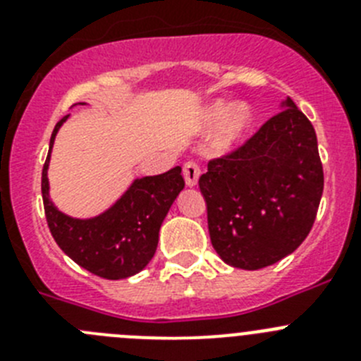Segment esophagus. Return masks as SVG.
<instances>
[{
    "mask_svg": "<svg viewBox=\"0 0 361 361\" xmlns=\"http://www.w3.org/2000/svg\"><path fill=\"white\" fill-rule=\"evenodd\" d=\"M183 173H184V180H186V184L190 188L197 186V183H199V177H200V168L197 162H186V164L183 166Z\"/></svg>",
    "mask_w": 361,
    "mask_h": 361,
    "instance_id": "esophagus-1",
    "label": "esophagus"
}]
</instances>
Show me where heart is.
<instances>
[{"label":"heart","mask_w":361,"mask_h":361,"mask_svg":"<svg viewBox=\"0 0 361 361\" xmlns=\"http://www.w3.org/2000/svg\"><path fill=\"white\" fill-rule=\"evenodd\" d=\"M226 118L222 128L219 130L215 139V149L219 153H228L237 148L244 141L245 133L250 132L251 124H253V116L247 106L233 108L231 103L219 101L212 104L206 111V124L208 126H216L219 123Z\"/></svg>","instance_id":"b5f03b06"}]
</instances>
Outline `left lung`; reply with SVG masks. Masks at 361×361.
<instances>
[{"label":"left lung","instance_id":"8db88e82","mask_svg":"<svg viewBox=\"0 0 361 361\" xmlns=\"http://www.w3.org/2000/svg\"><path fill=\"white\" fill-rule=\"evenodd\" d=\"M283 108L244 145L209 161L199 178L212 244L233 267L279 262L317 219L324 191L317 133L291 99Z\"/></svg>","mask_w":361,"mask_h":361}]
</instances>
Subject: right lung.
<instances>
[{"mask_svg": "<svg viewBox=\"0 0 361 361\" xmlns=\"http://www.w3.org/2000/svg\"><path fill=\"white\" fill-rule=\"evenodd\" d=\"M66 119L68 116L56 124L50 149ZM49 161L50 152L41 173V193L47 222L57 245L73 262L101 279H128L145 269L157 250L162 220L184 188L180 166L155 177L137 178L110 209L82 220L61 213L50 200Z\"/></svg>", "mask_w": 361, "mask_h": 361, "instance_id": "right-lung-1", "label": "right lung"}]
</instances>
